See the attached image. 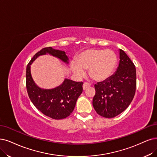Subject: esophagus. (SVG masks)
I'll list each match as a JSON object with an SVG mask.
<instances>
[{"mask_svg":"<svg viewBox=\"0 0 157 157\" xmlns=\"http://www.w3.org/2000/svg\"><path fill=\"white\" fill-rule=\"evenodd\" d=\"M90 86V85L88 83H84L83 85V89L84 90H85L86 89H87L88 88H89Z\"/></svg>","mask_w":157,"mask_h":157,"instance_id":"esophagus-1","label":"esophagus"}]
</instances>
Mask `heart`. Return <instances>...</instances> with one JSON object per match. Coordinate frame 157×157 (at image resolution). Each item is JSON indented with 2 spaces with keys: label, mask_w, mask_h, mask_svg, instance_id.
Returning a JSON list of instances; mask_svg holds the SVG:
<instances>
[{
  "label": "heart",
  "mask_w": 157,
  "mask_h": 157,
  "mask_svg": "<svg viewBox=\"0 0 157 157\" xmlns=\"http://www.w3.org/2000/svg\"><path fill=\"white\" fill-rule=\"evenodd\" d=\"M117 62V56L113 50L92 48L82 52L75 62L71 63V68L78 77L83 76L84 71L89 69V75L92 79L103 82L111 76Z\"/></svg>",
  "instance_id": "b5f03b06"
}]
</instances>
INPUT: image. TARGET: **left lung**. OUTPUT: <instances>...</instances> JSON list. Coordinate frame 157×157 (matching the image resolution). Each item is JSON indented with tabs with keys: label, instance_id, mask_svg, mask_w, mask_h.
<instances>
[{
	"label": "left lung",
	"instance_id": "left-lung-1",
	"mask_svg": "<svg viewBox=\"0 0 157 157\" xmlns=\"http://www.w3.org/2000/svg\"><path fill=\"white\" fill-rule=\"evenodd\" d=\"M120 63L115 73L94 85L96 94L92 105L104 118L117 117L129 107L136 86V68L125 52L120 49Z\"/></svg>",
	"mask_w": 157,
	"mask_h": 157
}]
</instances>
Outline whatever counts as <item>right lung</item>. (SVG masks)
<instances>
[{
  "instance_id": "add662e5",
  "label": "right lung",
  "mask_w": 157,
  "mask_h": 157,
  "mask_svg": "<svg viewBox=\"0 0 157 157\" xmlns=\"http://www.w3.org/2000/svg\"><path fill=\"white\" fill-rule=\"evenodd\" d=\"M50 54L63 63L68 64V57L65 52L46 47L35 54L26 67V89L29 98L34 106L44 115L55 120L68 117L74 109L78 98L83 92V82H74L65 79L58 86L51 89H44L38 86L32 77L31 65L37 58Z\"/></svg>"
}]
</instances>
